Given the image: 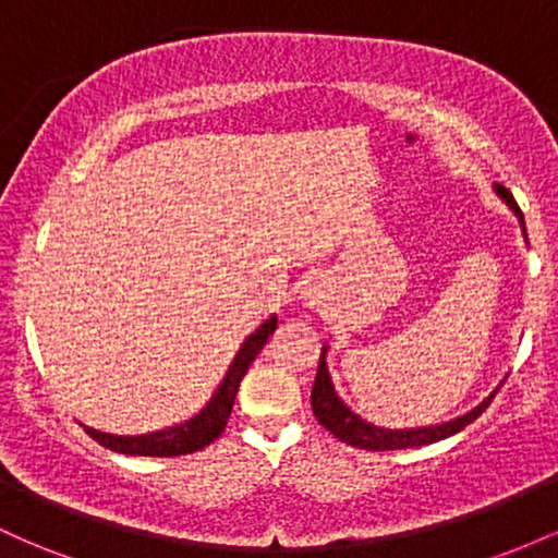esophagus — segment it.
<instances>
[{"label":"esophagus","instance_id":"1","mask_svg":"<svg viewBox=\"0 0 558 558\" xmlns=\"http://www.w3.org/2000/svg\"><path fill=\"white\" fill-rule=\"evenodd\" d=\"M301 299L306 301V306H312V310H315V306H319L325 301V291H323V286H317V283H310L304 288V291H301Z\"/></svg>","mask_w":558,"mask_h":558}]
</instances>
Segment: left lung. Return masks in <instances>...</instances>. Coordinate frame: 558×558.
<instances>
[{
  "instance_id": "1",
  "label": "left lung",
  "mask_w": 558,
  "mask_h": 558,
  "mask_svg": "<svg viewBox=\"0 0 558 558\" xmlns=\"http://www.w3.org/2000/svg\"><path fill=\"white\" fill-rule=\"evenodd\" d=\"M496 194L501 196L506 202V207L517 215V220H520L522 233H524V215H522V209L517 207L511 191L496 183ZM524 239H527V233H524ZM325 356H328V345H323V354H319L317 377H315V386H312V412H315L319 425L328 427V430L336 435L338 440H343V444L356 446V448H367V451H396V448H414V446L435 444V440H444V438H448V435L462 430V427L470 425V422H475L480 414L488 409V403L493 401V396L498 393V388H501L498 386L488 396V399L480 401L475 409H470V412L462 414V417L440 422V425L388 430V427H377V425H373V422L362 420L360 414L351 412V409L345 407L341 399H338L336 388H332Z\"/></svg>"
}]
</instances>
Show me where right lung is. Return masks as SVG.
<instances>
[{"label": "right lung", "mask_w": 558, "mask_h": 558, "mask_svg": "<svg viewBox=\"0 0 558 558\" xmlns=\"http://www.w3.org/2000/svg\"><path fill=\"white\" fill-rule=\"evenodd\" d=\"M275 328H278V317L272 315L241 343L239 354L230 362L228 373L222 377L220 386H217L213 399L207 401V407L196 417L185 420L181 425H172L168 430L146 435H110L94 430V427H83V430L92 435L96 444L118 453H131V457H183V453L202 451L204 446L213 444L217 435L226 430L243 375H246L248 364L257 360L262 345L267 343Z\"/></svg>", "instance_id": "obj_1"}]
</instances>
